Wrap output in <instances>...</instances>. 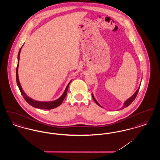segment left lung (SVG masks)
I'll list each match as a JSON object with an SVG mask.
<instances>
[{"mask_svg":"<svg viewBox=\"0 0 160 160\" xmlns=\"http://www.w3.org/2000/svg\"><path fill=\"white\" fill-rule=\"evenodd\" d=\"M140 86H139V87H138V88L137 89V91L135 92V93L129 98L128 99H127L125 102H124V103H123V106H122V108H120V110H121V109H123V108H125V107H127L128 106H129L132 102V101L135 99L136 98V96H137V93H138V91H139V89H140ZM92 98H93V100L95 101V102H96V104L98 105V106H99V107H102H102L101 106L100 104H99V103L98 102V101L96 100V99L95 98V97H94V96H93V93H92Z\"/></svg>","mask_w":160,"mask_h":160,"instance_id":"1","label":"left lung"}]
</instances>
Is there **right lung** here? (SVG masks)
<instances>
[{"mask_svg":"<svg viewBox=\"0 0 160 160\" xmlns=\"http://www.w3.org/2000/svg\"><path fill=\"white\" fill-rule=\"evenodd\" d=\"M24 45V44H23ZM22 47L20 48L19 52L18 54V63H17V69H16V81H17V86L20 89V91L21 92L23 98L26 101V102L30 104L31 106L37 108H39V109H47V110H50V109H53L54 108L57 107L59 106L62 103L63 99H65V98L67 96V91H68V89L69 85V84L71 83V82H72V79L69 82L68 85L67 86L65 91L63 92V94L61 95V97L58 98V99L54 100V101H36L35 99H32L30 98L29 97H28L26 93L24 92V91L22 89V87L20 84V81H19V78H18V65H19V59H20V52L22 50Z\"/></svg>","mask_w":160,"mask_h":160,"instance_id":"add662e5","label":"right lung"}]
</instances>
